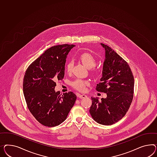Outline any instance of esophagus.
<instances>
[{
  "instance_id": "esophagus-1",
  "label": "esophagus",
  "mask_w": 157,
  "mask_h": 157,
  "mask_svg": "<svg viewBox=\"0 0 157 157\" xmlns=\"http://www.w3.org/2000/svg\"><path fill=\"white\" fill-rule=\"evenodd\" d=\"M78 97L79 98H81V99H83V98H85L87 97V96L85 95V94H82H82H79Z\"/></svg>"
}]
</instances>
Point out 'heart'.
<instances>
[{
	"label": "heart",
	"instance_id": "1",
	"mask_svg": "<svg viewBox=\"0 0 157 157\" xmlns=\"http://www.w3.org/2000/svg\"><path fill=\"white\" fill-rule=\"evenodd\" d=\"M79 59L82 63L85 65L86 67L89 69L91 68V71L93 74H98L101 72V69L94 67L96 64V59L93 55L89 53H83L79 56ZM73 64L74 63L71 60H68L66 62L65 68L68 74H70L72 72ZM87 85V81H83L79 79H77L71 83L72 87L80 91H85L86 86Z\"/></svg>",
	"mask_w": 157,
	"mask_h": 157
}]
</instances>
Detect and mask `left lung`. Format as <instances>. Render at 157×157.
Listing matches in <instances>:
<instances>
[{
    "label": "left lung",
    "instance_id": "1",
    "mask_svg": "<svg viewBox=\"0 0 157 157\" xmlns=\"http://www.w3.org/2000/svg\"><path fill=\"white\" fill-rule=\"evenodd\" d=\"M105 50L101 82L96 90L106 93L99 101L91 97L90 113L97 123L111 125L121 120L131 105L134 79L129 65L110 47L101 43Z\"/></svg>",
    "mask_w": 157,
    "mask_h": 157
}]
</instances>
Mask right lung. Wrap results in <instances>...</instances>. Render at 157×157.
I'll list each match as a JSON object with an SVG mask.
<instances>
[{"label":"right lung","instance_id":"1","mask_svg":"<svg viewBox=\"0 0 157 157\" xmlns=\"http://www.w3.org/2000/svg\"><path fill=\"white\" fill-rule=\"evenodd\" d=\"M75 45L62 44L47 50L27 68L23 90L30 113L47 127L58 126L67 117L76 101L71 91L55 92V81L62 80L67 55Z\"/></svg>","mask_w":157,"mask_h":157}]
</instances>
